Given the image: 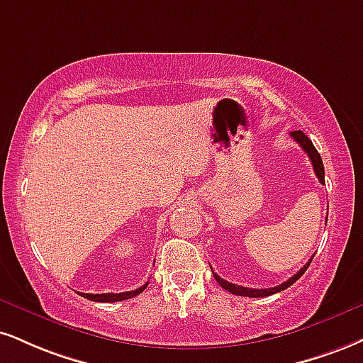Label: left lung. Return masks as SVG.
Segmentation results:
<instances>
[{
	"label": "left lung",
	"instance_id": "8db88e82",
	"mask_svg": "<svg viewBox=\"0 0 363 363\" xmlns=\"http://www.w3.org/2000/svg\"><path fill=\"white\" fill-rule=\"evenodd\" d=\"M291 137L294 138L296 142L299 143L301 148H303L304 152H306L308 157H309V160H311V164H313L314 174H316V177L320 179L321 184H325V167H323L321 155L318 154V150H316V148H314L311 140H309V138L306 137V135L301 132V130H296V132H291ZM326 220H328V216H326ZM313 257H314V255H313ZM313 257H311V259H309L308 264L304 265V267L299 270V272H296L294 276L287 279L286 282H282L281 286L270 287V289H250V287L237 286V284H231V282H228V281H225V279H221L220 276H218V274H215V279L218 281V284H220V286L223 287V289L231 292V294L247 296V298H265V296H272V294H276V292L284 291V289H287V287H289V286H292V284H294L301 276H303L304 272H306V269L309 267V264H311Z\"/></svg>",
	"mask_w": 363,
	"mask_h": 363
}]
</instances>
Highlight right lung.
<instances>
[{
	"label": "right lung",
	"mask_w": 363,
	"mask_h": 363,
	"mask_svg": "<svg viewBox=\"0 0 363 363\" xmlns=\"http://www.w3.org/2000/svg\"><path fill=\"white\" fill-rule=\"evenodd\" d=\"M147 286H148V282L143 284V286L138 287V289L120 292V294H113V292H104V294H84V292H79V294L82 296V298H86L89 301H96V303H116V301H125V299L135 298V296H138L140 292L145 291Z\"/></svg>",
	"instance_id": "add662e5"
}]
</instances>
